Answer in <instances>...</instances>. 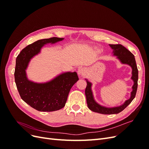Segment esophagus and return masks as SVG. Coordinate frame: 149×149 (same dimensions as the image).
Here are the masks:
<instances>
[{
    "instance_id": "esophagus-1",
    "label": "esophagus",
    "mask_w": 149,
    "mask_h": 149,
    "mask_svg": "<svg viewBox=\"0 0 149 149\" xmlns=\"http://www.w3.org/2000/svg\"><path fill=\"white\" fill-rule=\"evenodd\" d=\"M78 73L79 76H84L86 74V69L84 68H79L78 71Z\"/></svg>"
}]
</instances>
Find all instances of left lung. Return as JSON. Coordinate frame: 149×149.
<instances>
[{"label":"left lung","instance_id":"obj_1","mask_svg":"<svg viewBox=\"0 0 149 149\" xmlns=\"http://www.w3.org/2000/svg\"><path fill=\"white\" fill-rule=\"evenodd\" d=\"M110 47L114 49V55L118 56V58L123 63L127 64L132 67V76L131 78L134 81V84L132 86L133 90L131 93V96H130L129 100L126 101L124 104L119 107L107 108L100 106L94 101L91 89V83L87 81V86L85 89V94L86 97L87 104L89 109L94 112L103 114H118L121 111H123L132 101L135 96H136L138 85V69L134 55L129 50H128L127 48L120 44L110 45Z\"/></svg>","mask_w":149,"mask_h":149}]
</instances>
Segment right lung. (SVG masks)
Returning a JSON list of instances; mask_svg holds the SVG:
<instances>
[{
	"label": "right lung",
	"mask_w": 149,
	"mask_h": 149,
	"mask_svg": "<svg viewBox=\"0 0 149 149\" xmlns=\"http://www.w3.org/2000/svg\"><path fill=\"white\" fill-rule=\"evenodd\" d=\"M63 38L52 37L37 40L24 48L16 59L15 81L21 98L35 109L42 112L60 110L65 106L72 86L79 79L76 72L63 73L46 83H35L26 76L30 60L38 54L45 44L55 43Z\"/></svg>",
	"instance_id": "obj_1"
}]
</instances>
